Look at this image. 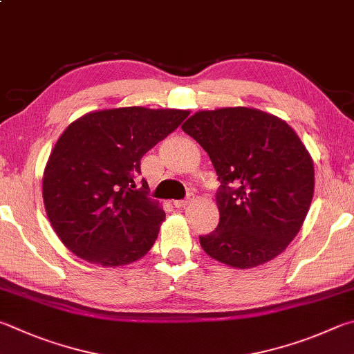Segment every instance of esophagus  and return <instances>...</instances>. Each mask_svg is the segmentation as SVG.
Wrapping results in <instances>:
<instances>
[{
  "label": "esophagus",
  "instance_id": "obj_1",
  "mask_svg": "<svg viewBox=\"0 0 354 354\" xmlns=\"http://www.w3.org/2000/svg\"><path fill=\"white\" fill-rule=\"evenodd\" d=\"M188 199H182V201H174V207L176 208H183L185 205H188Z\"/></svg>",
  "mask_w": 354,
  "mask_h": 354
}]
</instances>
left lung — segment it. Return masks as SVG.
Listing matches in <instances>:
<instances>
[{"instance_id": "1", "label": "left lung", "mask_w": 354, "mask_h": 354, "mask_svg": "<svg viewBox=\"0 0 354 354\" xmlns=\"http://www.w3.org/2000/svg\"><path fill=\"white\" fill-rule=\"evenodd\" d=\"M182 129L209 155L221 182L219 224L199 238L202 249L236 269L280 255L314 194V165L297 133L280 118L247 107L197 111Z\"/></svg>"}]
</instances>
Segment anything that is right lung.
<instances>
[{
    "label": "right lung",
    "mask_w": 354,
    "mask_h": 354,
    "mask_svg": "<svg viewBox=\"0 0 354 354\" xmlns=\"http://www.w3.org/2000/svg\"><path fill=\"white\" fill-rule=\"evenodd\" d=\"M187 110L122 107L91 111L55 142L43 174L48 219L74 255L104 268L145 257L165 212L147 193L141 157L172 133Z\"/></svg>",
    "instance_id": "right-lung-1"
}]
</instances>
